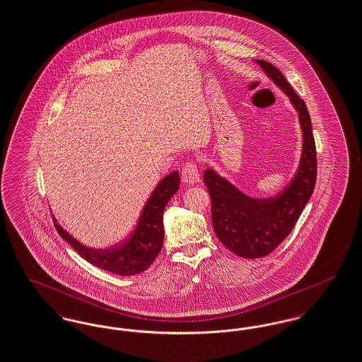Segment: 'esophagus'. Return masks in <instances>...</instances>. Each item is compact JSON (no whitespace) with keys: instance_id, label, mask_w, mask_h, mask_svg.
I'll use <instances>...</instances> for the list:
<instances>
[{"instance_id":"1","label":"esophagus","mask_w":362,"mask_h":362,"mask_svg":"<svg viewBox=\"0 0 362 362\" xmlns=\"http://www.w3.org/2000/svg\"><path fill=\"white\" fill-rule=\"evenodd\" d=\"M182 180L186 183V185H194V183H198L201 179H199V171H198V167H197V163L195 161H188L183 168H182Z\"/></svg>"}]
</instances>
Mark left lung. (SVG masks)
I'll return each mask as SVG.
<instances>
[{
  "mask_svg": "<svg viewBox=\"0 0 362 362\" xmlns=\"http://www.w3.org/2000/svg\"><path fill=\"white\" fill-rule=\"evenodd\" d=\"M256 63L288 95L299 115L303 146L291 183L271 198H250L214 170L204 171L214 232L223 245L244 259H260L277 247L293 229L317 182V149L305 103L275 66L265 60Z\"/></svg>",
  "mask_w": 362,
  "mask_h": 362,
  "instance_id": "8db88e82",
  "label": "left lung"
}]
</instances>
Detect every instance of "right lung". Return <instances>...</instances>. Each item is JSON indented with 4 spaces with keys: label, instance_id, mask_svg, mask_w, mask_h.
Wrapping results in <instances>:
<instances>
[{
    "label": "right lung",
    "instance_id": "right-lung-1",
    "mask_svg": "<svg viewBox=\"0 0 362 362\" xmlns=\"http://www.w3.org/2000/svg\"><path fill=\"white\" fill-rule=\"evenodd\" d=\"M180 186L179 173L174 171L160 182L145 203L141 216L129 238L109 249H91L82 245L66 232L52 217L60 237L90 264L119 276L137 275L144 272L158 257L164 241L163 211Z\"/></svg>",
    "mask_w": 362,
    "mask_h": 362
}]
</instances>
